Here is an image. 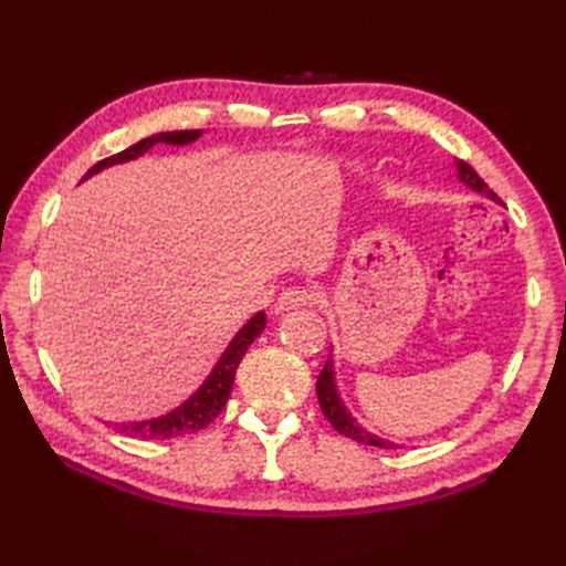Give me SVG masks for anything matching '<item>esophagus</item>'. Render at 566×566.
<instances>
[{"label": "esophagus", "mask_w": 566, "mask_h": 566, "mask_svg": "<svg viewBox=\"0 0 566 566\" xmlns=\"http://www.w3.org/2000/svg\"><path fill=\"white\" fill-rule=\"evenodd\" d=\"M322 300V293L315 287H287L279 295V303H275V312H291L300 307H312Z\"/></svg>", "instance_id": "obj_1"}]
</instances>
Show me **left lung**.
I'll use <instances>...</instances> for the list:
<instances>
[{"label": "left lung", "mask_w": 566, "mask_h": 566, "mask_svg": "<svg viewBox=\"0 0 566 566\" xmlns=\"http://www.w3.org/2000/svg\"><path fill=\"white\" fill-rule=\"evenodd\" d=\"M458 177H460V181H462L464 186H470L472 191H480V193H486L492 200H499L496 193L484 184V179L468 165V161L458 159ZM317 399H319L322 413L326 417V421H329V423L334 426V431H338L342 436L350 438V441H358V443H366V446H375V448H397L395 443L382 441V438L368 433L366 429H360V426L354 421V417H350V413L346 411V407L342 405V399H338V395H336L332 360L324 363V368H322L319 378H317Z\"/></svg>", "instance_id": "obj_1"}]
</instances>
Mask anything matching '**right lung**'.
I'll use <instances>...</instances> for the list:
<instances>
[{
    "mask_svg": "<svg viewBox=\"0 0 566 566\" xmlns=\"http://www.w3.org/2000/svg\"><path fill=\"white\" fill-rule=\"evenodd\" d=\"M198 135H200V130H174V133H157L153 137H145V140L135 143L128 149H123V153L96 161V165L84 174V179H90L92 174L102 171L111 165H120V161H130L135 157H140L157 143L188 145V143H193ZM263 326H266V315H263V312H256V315L242 326L240 334L232 338L230 346L224 348L222 358L208 375V380L200 385L193 392V397H188L179 409L169 411L167 417L149 419V421L113 423V429H116L118 433L130 436V438H143V441H161V438H174L181 433H193V431L206 429V426L224 409V405H228V397H230L232 385H234L237 366H240V360L247 354V348L254 344V338L263 332Z\"/></svg>",
    "mask_w": 566,
    "mask_h": 566,
    "instance_id": "add662e5",
    "label": "right lung"
}]
</instances>
